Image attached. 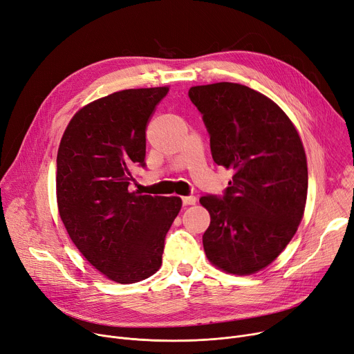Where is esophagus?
Masks as SVG:
<instances>
[{"instance_id":"34e87169","label":"esophagus","mask_w":354,"mask_h":354,"mask_svg":"<svg viewBox=\"0 0 354 354\" xmlns=\"http://www.w3.org/2000/svg\"><path fill=\"white\" fill-rule=\"evenodd\" d=\"M197 203V198L194 196H185L183 197V204L184 205H194Z\"/></svg>"}]
</instances>
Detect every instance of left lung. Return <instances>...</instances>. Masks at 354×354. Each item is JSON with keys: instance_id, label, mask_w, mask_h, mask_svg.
Returning a JSON list of instances; mask_svg holds the SVG:
<instances>
[{"instance_id": "left-lung-1", "label": "left lung", "mask_w": 354, "mask_h": 354, "mask_svg": "<svg viewBox=\"0 0 354 354\" xmlns=\"http://www.w3.org/2000/svg\"><path fill=\"white\" fill-rule=\"evenodd\" d=\"M217 165L233 171L224 197L204 196L209 261L248 276L272 264L293 239L307 200V158L299 131L277 104L237 82L196 86Z\"/></svg>"}]
</instances>
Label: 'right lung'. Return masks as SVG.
I'll return each instance as SVG.
<instances>
[{
	"mask_svg": "<svg viewBox=\"0 0 354 354\" xmlns=\"http://www.w3.org/2000/svg\"><path fill=\"white\" fill-rule=\"evenodd\" d=\"M170 87L130 88L80 109L57 154L61 221L86 260L109 280L137 283L161 267L164 239L180 197L131 192V170L145 165V130Z\"/></svg>",
	"mask_w": 354,
	"mask_h": 354,
	"instance_id": "add662e5",
	"label": "right lung"
}]
</instances>
